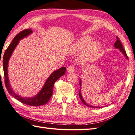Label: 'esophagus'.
I'll use <instances>...</instances> for the list:
<instances>
[{
	"label": "esophagus",
	"mask_w": 135,
	"mask_h": 135,
	"mask_svg": "<svg viewBox=\"0 0 135 135\" xmlns=\"http://www.w3.org/2000/svg\"><path fill=\"white\" fill-rule=\"evenodd\" d=\"M74 70H75V68H74V67L73 65L69 66L67 69V72L68 73H73L74 72Z\"/></svg>",
	"instance_id": "esophagus-1"
}]
</instances>
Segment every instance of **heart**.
<instances>
[{
    "instance_id": "obj_1",
    "label": "heart",
    "mask_w": 135,
    "mask_h": 135,
    "mask_svg": "<svg viewBox=\"0 0 135 135\" xmlns=\"http://www.w3.org/2000/svg\"><path fill=\"white\" fill-rule=\"evenodd\" d=\"M93 41L90 36H84L77 40L73 46L74 53L84 51L79 58V62L82 65H88L94 61L100 52L102 44L99 41Z\"/></svg>"
}]
</instances>
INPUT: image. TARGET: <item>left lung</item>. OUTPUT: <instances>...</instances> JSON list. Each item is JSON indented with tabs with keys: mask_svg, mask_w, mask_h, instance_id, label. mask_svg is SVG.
<instances>
[{
	"mask_svg": "<svg viewBox=\"0 0 135 135\" xmlns=\"http://www.w3.org/2000/svg\"><path fill=\"white\" fill-rule=\"evenodd\" d=\"M114 47L116 48V49H119V51H121V52L124 54V56L125 57V58L127 59V60L128 59V56H127V53H126V51L125 50H124V49L123 48V46L121 44V41H119V39L118 38V36H117V41L116 42H115V44H114ZM79 86H80V89H79V97L80 99H81V101L82 102V103H84V104L85 105L88 106V107H91V108H101L102 107H96V106H93V105H91L90 104H88L87 103H86V102L84 100V98L82 97V94H81V85H82V83H81V79H80L79 80Z\"/></svg>",
	"mask_w": 135,
	"mask_h": 135,
	"instance_id": "8db88e82",
	"label": "left lung"
}]
</instances>
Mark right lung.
Returning <instances> with one entry per match:
<instances>
[{
	"label": "right lung",
	"instance_id": "obj_1",
	"mask_svg": "<svg viewBox=\"0 0 135 135\" xmlns=\"http://www.w3.org/2000/svg\"><path fill=\"white\" fill-rule=\"evenodd\" d=\"M32 33V31L31 29L24 30L14 37L12 42L8 46L7 49L6 50L4 56H3V71L5 78V85L6 87L8 92L10 95L14 97V98L18 100L19 102L31 106H39L44 105L49 102L50 97L53 94V90L54 84L57 79H59L60 77L64 75L65 73L66 68L62 67L56 71H54L51 74V75L49 76L46 81L45 82L44 86L39 92L36 96L32 97H23L14 93L13 90L12 88L11 87L10 84L9 79L8 77V61L10 57L11 56L15 48L18 44L20 40H21L25 37L28 36L31 33Z\"/></svg>",
	"mask_w": 135,
	"mask_h": 135
}]
</instances>
